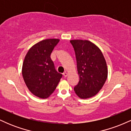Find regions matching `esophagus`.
<instances>
[{"label": "esophagus", "instance_id": "34e87169", "mask_svg": "<svg viewBox=\"0 0 131 131\" xmlns=\"http://www.w3.org/2000/svg\"><path fill=\"white\" fill-rule=\"evenodd\" d=\"M63 76H64V78H67V76H68V73H67V72H64V73H63Z\"/></svg>", "mask_w": 131, "mask_h": 131}]
</instances>
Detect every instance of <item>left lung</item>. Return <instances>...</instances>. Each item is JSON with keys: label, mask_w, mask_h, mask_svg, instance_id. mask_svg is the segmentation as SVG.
I'll use <instances>...</instances> for the list:
<instances>
[{"label": "left lung", "mask_w": 131, "mask_h": 131, "mask_svg": "<svg viewBox=\"0 0 131 131\" xmlns=\"http://www.w3.org/2000/svg\"><path fill=\"white\" fill-rule=\"evenodd\" d=\"M76 54L79 81L74 91L79 98L86 99L101 90L108 76L106 60L100 49L88 40H71Z\"/></svg>", "instance_id": "left-lung-1"}]
</instances>
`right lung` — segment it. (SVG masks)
Listing matches in <instances>:
<instances>
[{"instance_id":"1","label":"right lung","mask_w":131,"mask_h":131,"mask_svg":"<svg viewBox=\"0 0 131 131\" xmlns=\"http://www.w3.org/2000/svg\"><path fill=\"white\" fill-rule=\"evenodd\" d=\"M60 41L58 39L42 40L27 52L22 67V75L27 88L40 99L50 95L59 83L62 74L55 70L50 55Z\"/></svg>"}]
</instances>
